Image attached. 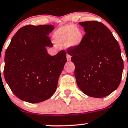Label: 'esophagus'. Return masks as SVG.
I'll return each mask as SVG.
<instances>
[{
  "label": "esophagus",
  "instance_id": "1",
  "mask_svg": "<svg viewBox=\"0 0 128 128\" xmlns=\"http://www.w3.org/2000/svg\"><path fill=\"white\" fill-rule=\"evenodd\" d=\"M66 57H67V60H68V61H70V60H71V56H70V55H69L68 54H67V55H66Z\"/></svg>",
  "mask_w": 128,
  "mask_h": 128
}]
</instances>
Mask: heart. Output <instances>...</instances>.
I'll use <instances>...</instances> for the list:
<instances>
[{"mask_svg":"<svg viewBox=\"0 0 128 128\" xmlns=\"http://www.w3.org/2000/svg\"><path fill=\"white\" fill-rule=\"evenodd\" d=\"M55 42L68 48H76L82 41V32L78 27L72 25L64 26L58 28L54 35Z\"/></svg>","mask_w":128,"mask_h":128,"instance_id":"obj_1","label":"heart"}]
</instances>
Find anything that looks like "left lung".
I'll return each instance as SVG.
<instances>
[{
    "mask_svg": "<svg viewBox=\"0 0 128 128\" xmlns=\"http://www.w3.org/2000/svg\"><path fill=\"white\" fill-rule=\"evenodd\" d=\"M79 24L86 35L79 46L68 49L75 65L77 84L86 95L104 98L120 84L123 70L120 48L102 23L92 20Z\"/></svg>",
    "mask_w": 128,
    "mask_h": 128,
    "instance_id": "8db88e82",
    "label": "left lung"
}]
</instances>
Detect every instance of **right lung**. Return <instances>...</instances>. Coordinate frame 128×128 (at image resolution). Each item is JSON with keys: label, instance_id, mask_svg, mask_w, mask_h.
<instances>
[{"label": "right lung", "instance_id": "obj_1", "mask_svg": "<svg viewBox=\"0 0 128 128\" xmlns=\"http://www.w3.org/2000/svg\"><path fill=\"white\" fill-rule=\"evenodd\" d=\"M53 25H28L13 36L5 54L4 74L12 92L20 100L38 103L50 98L67 62L66 53H48L52 47L48 35Z\"/></svg>", "mask_w": 128, "mask_h": 128}]
</instances>
